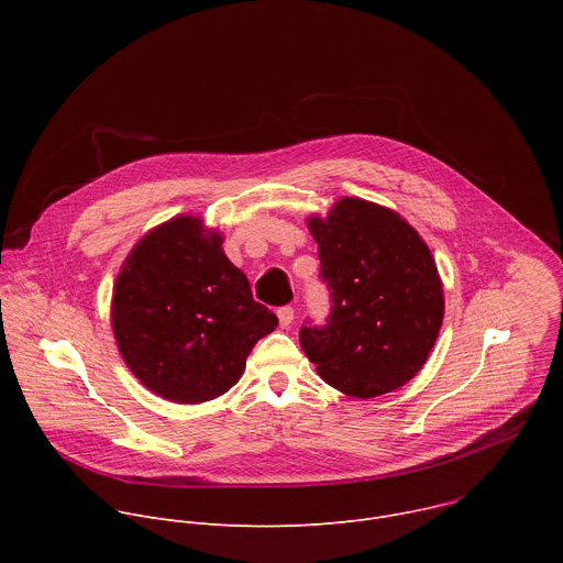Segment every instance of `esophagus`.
<instances>
[{
    "mask_svg": "<svg viewBox=\"0 0 563 563\" xmlns=\"http://www.w3.org/2000/svg\"><path fill=\"white\" fill-rule=\"evenodd\" d=\"M278 323H280V328H289L294 323V307L285 305L278 309Z\"/></svg>",
    "mask_w": 563,
    "mask_h": 563,
    "instance_id": "34e87169",
    "label": "esophagus"
}]
</instances>
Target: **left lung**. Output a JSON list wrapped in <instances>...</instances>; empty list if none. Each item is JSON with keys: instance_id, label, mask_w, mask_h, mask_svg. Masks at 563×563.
<instances>
[{"instance_id": "obj_1", "label": "left lung", "mask_w": 563, "mask_h": 563, "mask_svg": "<svg viewBox=\"0 0 563 563\" xmlns=\"http://www.w3.org/2000/svg\"><path fill=\"white\" fill-rule=\"evenodd\" d=\"M320 280L330 289L325 325L311 318L300 347L328 385L372 398L406 385L428 361L443 320V289L421 235L398 213L343 198L328 220L311 218Z\"/></svg>"}]
</instances>
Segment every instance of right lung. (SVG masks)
<instances>
[{"label":"right lung","instance_id":"add662e5","mask_svg":"<svg viewBox=\"0 0 563 563\" xmlns=\"http://www.w3.org/2000/svg\"><path fill=\"white\" fill-rule=\"evenodd\" d=\"M113 332L131 372L155 394L202 404L235 385L278 318L256 302L218 233L180 216L144 235L113 289Z\"/></svg>","mask_w":563,"mask_h":563}]
</instances>
